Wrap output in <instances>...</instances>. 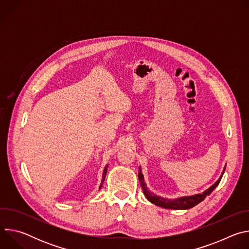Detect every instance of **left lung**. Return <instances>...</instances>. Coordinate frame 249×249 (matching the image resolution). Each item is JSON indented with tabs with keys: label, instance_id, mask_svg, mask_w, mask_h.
Returning <instances> with one entry per match:
<instances>
[{
	"label": "left lung",
	"instance_id": "1",
	"mask_svg": "<svg viewBox=\"0 0 249 249\" xmlns=\"http://www.w3.org/2000/svg\"><path fill=\"white\" fill-rule=\"evenodd\" d=\"M226 167L224 168L222 175L220 178L217 180V182L215 184H213L209 189H207L206 191H204L202 194H196L193 196H184V197H180V198H177V199H165L160 196H157L155 194H153L148 188L147 185L145 183V179H144V176L143 173H142L141 168H139V181L141 183V187L143 189V192L146 196V198L153 204L161 207V208H165V209H171V210H186V209H190L194 206H196L197 204H199L200 202H202L208 195H210L213 190H214L220 183L223 174L225 172Z\"/></svg>",
	"mask_w": 249,
	"mask_h": 249
}]
</instances>
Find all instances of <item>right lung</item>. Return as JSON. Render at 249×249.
Segmentation results:
<instances>
[{"instance_id": "right-lung-1", "label": "right lung", "mask_w": 249, "mask_h": 249, "mask_svg": "<svg viewBox=\"0 0 249 249\" xmlns=\"http://www.w3.org/2000/svg\"><path fill=\"white\" fill-rule=\"evenodd\" d=\"M106 172H107V165L105 166V168H104V170H103V173H102V180H101V184H100V186H99V188L102 186V184H103V182H104V179H105V176H106Z\"/></svg>"}]
</instances>
